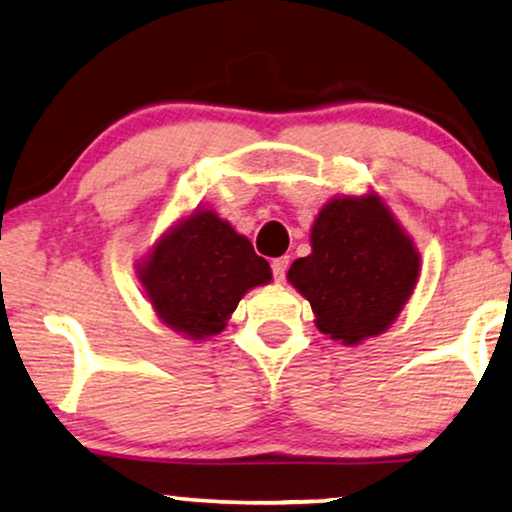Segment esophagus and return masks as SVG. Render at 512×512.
<instances>
[{
  "instance_id": "obj_1",
  "label": "esophagus",
  "mask_w": 512,
  "mask_h": 512,
  "mask_svg": "<svg viewBox=\"0 0 512 512\" xmlns=\"http://www.w3.org/2000/svg\"><path fill=\"white\" fill-rule=\"evenodd\" d=\"M288 264H290V260L288 257H278V260H274L271 262V271H274V278L278 283L283 281V278H286V271H288Z\"/></svg>"
}]
</instances>
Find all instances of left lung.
I'll use <instances>...</instances> for the list:
<instances>
[{
    "label": "left lung",
    "mask_w": 512,
    "mask_h": 512,
    "mask_svg": "<svg viewBox=\"0 0 512 512\" xmlns=\"http://www.w3.org/2000/svg\"><path fill=\"white\" fill-rule=\"evenodd\" d=\"M312 252L288 283L312 304L321 333L342 345L385 333L413 295L420 255L378 193L335 196L312 224Z\"/></svg>",
    "instance_id": "8db88e82"
}]
</instances>
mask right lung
I'll use <instances>...</instances> for the list:
<instances>
[{"mask_svg": "<svg viewBox=\"0 0 512 512\" xmlns=\"http://www.w3.org/2000/svg\"><path fill=\"white\" fill-rule=\"evenodd\" d=\"M137 274L155 316L189 340L222 333L241 297L271 281L269 262L208 208L172 224Z\"/></svg>", "mask_w": 512, "mask_h": 512, "instance_id": "add662e5", "label": "right lung"}]
</instances>
